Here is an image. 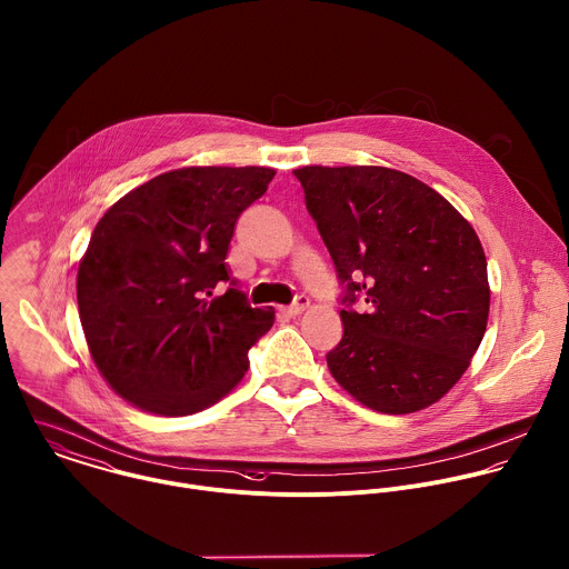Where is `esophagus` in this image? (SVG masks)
I'll return each mask as SVG.
<instances>
[{
    "label": "esophagus",
    "mask_w": 569,
    "mask_h": 569,
    "mask_svg": "<svg viewBox=\"0 0 569 569\" xmlns=\"http://www.w3.org/2000/svg\"><path fill=\"white\" fill-rule=\"evenodd\" d=\"M308 306H310V299L308 297H299L290 308H286L283 312L288 315V317H299L301 312H306L308 310Z\"/></svg>",
    "instance_id": "obj_1"
}]
</instances>
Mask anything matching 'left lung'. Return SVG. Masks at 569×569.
I'll use <instances>...</instances> for the list:
<instances>
[{"label":"left lung","mask_w":569,"mask_h":569,"mask_svg":"<svg viewBox=\"0 0 569 569\" xmlns=\"http://www.w3.org/2000/svg\"><path fill=\"white\" fill-rule=\"evenodd\" d=\"M341 281L337 382L380 413L438 402L483 339L490 308L477 232L431 187L387 167L295 169ZM358 298L365 311L350 306Z\"/></svg>","instance_id":"left-lung-1"}]
</instances>
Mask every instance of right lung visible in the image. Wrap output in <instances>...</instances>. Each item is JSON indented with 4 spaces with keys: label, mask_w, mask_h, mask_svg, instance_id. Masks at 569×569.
Segmentation results:
<instances>
[{
    "label": "right lung",
    "mask_w": 569,
    "mask_h": 569,
    "mask_svg": "<svg viewBox=\"0 0 569 569\" xmlns=\"http://www.w3.org/2000/svg\"><path fill=\"white\" fill-rule=\"evenodd\" d=\"M272 178L266 167L167 171L94 228L77 274L79 315L99 371L127 402L189 416L243 378L274 310L250 308L228 272V243Z\"/></svg>",
    "instance_id": "add662e5"
}]
</instances>
